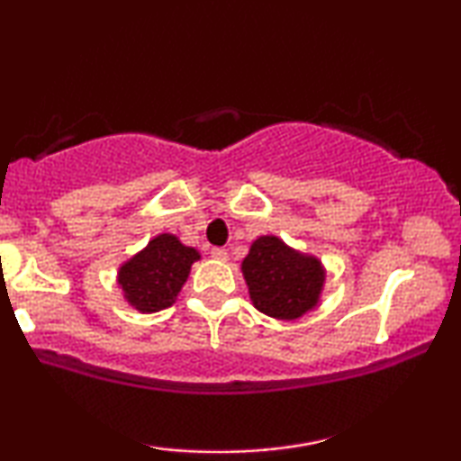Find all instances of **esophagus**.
Returning a JSON list of instances; mask_svg holds the SVG:
<instances>
[{
  "label": "esophagus",
  "instance_id": "obj_1",
  "mask_svg": "<svg viewBox=\"0 0 461 461\" xmlns=\"http://www.w3.org/2000/svg\"><path fill=\"white\" fill-rule=\"evenodd\" d=\"M210 254L213 260H220V262H226V258H229V251H226L224 248H212Z\"/></svg>",
  "mask_w": 461,
  "mask_h": 461
}]
</instances>
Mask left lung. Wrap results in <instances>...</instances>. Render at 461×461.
Returning a JSON list of instances; mask_svg holds the SVG:
<instances>
[{
	"instance_id": "obj_1",
	"label": "left lung",
	"mask_w": 461,
	"mask_h": 461,
	"mask_svg": "<svg viewBox=\"0 0 461 461\" xmlns=\"http://www.w3.org/2000/svg\"><path fill=\"white\" fill-rule=\"evenodd\" d=\"M241 270L254 306L273 319H300L319 304L323 292V264L273 235L251 243Z\"/></svg>"
}]
</instances>
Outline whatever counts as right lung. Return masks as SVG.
<instances>
[{
	"instance_id": "add662e5",
	"label": "right lung",
	"mask_w": 461,
	"mask_h": 461,
	"mask_svg": "<svg viewBox=\"0 0 461 461\" xmlns=\"http://www.w3.org/2000/svg\"><path fill=\"white\" fill-rule=\"evenodd\" d=\"M199 258L197 249L182 245L176 235H157L119 268L117 283L123 298L140 312L172 306Z\"/></svg>"
}]
</instances>
